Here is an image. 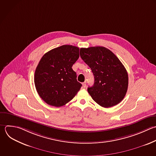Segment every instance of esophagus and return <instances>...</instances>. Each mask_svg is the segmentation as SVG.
<instances>
[{"mask_svg": "<svg viewBox=\"0 0 156 156\" xmlns=\"http://www.w3.org/2000/svg\"><path fill=\"white\" fill-rule=\"evenodd\" d=\"M86 84H87L86 82H84L82 83V86H83V88H85V87H86Z\"/></svg>", "mask_w": 156, "mask_h": 156, "instance_id": "34e87169", "label": "esophagus"}]
</instances>
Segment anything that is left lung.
I'll list each match as a JSON object with an SVG mask.
<instances>
[{
    "label": "left lung",
    "mask_w": 156,
    "mask_h": 156,
    "mask_svg": "<svg viewBox=\"0 0 156 156\" xmlns=\"http://www.w3.org/2000/svg\"><path fill=\"white\" fill-rule=\"evenodd\" d=\"M80 55L94 75L93 86L87 89L92 99L105 108L119 104L128 87V74L120 60L102 46L80 48Z\"/></svg>",
    "instance_id": "left-lung-1"
}]
</instances>
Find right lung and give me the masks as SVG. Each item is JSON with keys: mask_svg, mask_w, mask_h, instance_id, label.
Returning a JSON list of instances; mask_svg holds the SVG:
<instances>
[{"mask_svg": "<svg viewBox=\"0 0 156 156\" xmlns=\"http://www.w3.org/2000/svg\"><path fill=\"white\" fill-rule=\"evenodd\" d=\"M79 57V48L63 45L46 53L35 73L34 82L40 98L48 104L61 107L69 102L80 90L73 65Z\"/></svg>", "mask_w": 156, "mask_h": 156, "instance_id": "right-lung-1", "label": "right lung"}]
</instances>
